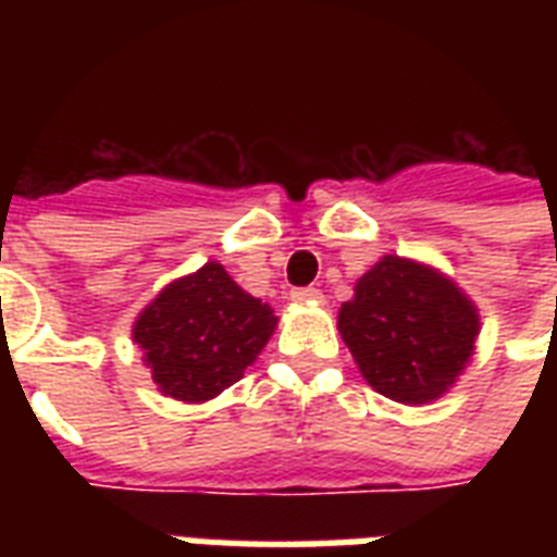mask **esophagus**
I'll list each match as a JSON object with an SVG mask.
<instances>
[{"label":"esophagus","instance_id":"1","mask_svg":"<svg viewBox=\"0 0 557 557\" xmlns=\"http://www.w3.org/2000/svg\"><path fill=\"white\" fill-rule=\"evenodd\" d=\"M292 300H295V304H321L323 300V295H321V288H295V292H292Z\"/></svg>","mask_w":557,"mask_h":557}]
</instances>
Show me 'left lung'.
Wrapping results in <instances>:
<instances>
[{"instance_id": "1", "label": "left lung", "mask_w": 557, "mask_h": 557, "mask_svg": "<svg viewBox=\"0 0 557 557\" xmlns=\"http://www.w3.org/2000/svg\"><path fill=\"white\" fill-rule=\"evenodd\" d=\"M338 330L372 389L401 405H428L474 356L480 314L442 271L387 253L341 306Z\"/></svg>"}]
</instances>
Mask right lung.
<instances>
[{
	"label": "right lung",
	"instance_id": "obj_1",
	"mask_svg": "<svg viewBox=\"0 0 557 557\" xmlns=\"http://www.w3.org/2000/svg\"><path fill=\"white\" fill-rule=\"evenodd\" d=\"M274 326L271 306L243 292L210 260L161 288L135 318L133 341L164 396L199 405L243 379Z\"/></svg>",
	"mask_w": 557,
	"mask_h": 557
}]
</instances>
